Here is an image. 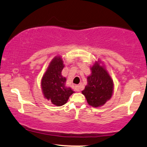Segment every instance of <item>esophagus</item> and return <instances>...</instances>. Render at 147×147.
Here are the masks:
<instances>
[{"instance_id":"34e87169","label":"esophagus","mask_w":147,"mask_h":147,"mask_svg":"<svg viewBox=\"0 0 147 147\" xmlns=\"http://www.w3.org/2000/svg\"><path fill=\"white\" fill-rule=\"evenodd\" d=\"M75 89L77 92H80L81 90V86H78V85H77V86H75Z\"/></svg>"}]
</instances>
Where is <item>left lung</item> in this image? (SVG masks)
I'll return each mask as SVG.
<instances>
[{
    "label": "left lung",
    "instance_id": "left-lung-1",
    "mask_svg": "<svg viewBox=\"0 0 147 147\" xmlns=\"http://www.w3.org/2000/svg\"><path fill=\"white\" fill-rule=\"evenodd\" d=\"M100 61H96L91 67V75L87 78L88 84L82 91L88 103L94 107L103 105L111 98L114 84L110 75Z\"/></svg>",
    "mask_w": 147,
    "mask_h": 147
}]
</instances>
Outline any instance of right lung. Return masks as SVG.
<instances>
[{"instance_id": "1", "label": "right lung", "mask_w": 147, "mask_h": 147, "mask_svg": "<svg viewBox=\"0 0 147 147\" xmlns=\"http://www.w3.org/2000/svg\"><path fill=\"white\" fill-rule=\"evenodd\" d=\"M64 64L61 57L53 58L43 75L41 87L44 96L56 106H61L68 101L74 92L66 87V77L61 75Z\"/></svg>"}]
</instances>
